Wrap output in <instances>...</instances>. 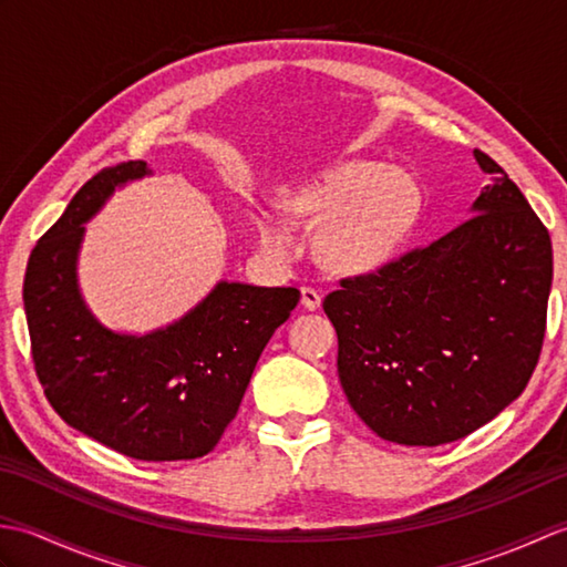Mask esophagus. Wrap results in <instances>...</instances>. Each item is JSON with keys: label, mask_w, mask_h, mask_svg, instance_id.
Masks as SVG:
<instances>
[{"label": "esophagus", "mask_w": 567, "mask_h": 567, "mask_svg": "<svg viewBox=\"0 0 567 567\" xmlns=\"http://www.w3.org/2000/svg\"><path fill=\"white\" fill-rule=\"evenodd\" d=\"M302 307L307 311H317L321 307V295L311 290V287H302Z\"/></svg>", "instance_id": "obj_1"}]
</instances>
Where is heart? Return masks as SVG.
<instances>
[{
	"label": "heart",
	"instance_id": "heart-1",
	"mask_svg": "<svg viewBox=\"0 0 567 567\" xmlns=\"http://www.w3.org/2000/svg\"><path fill=\"white\" fill-rule=\"evenodd\" d=\"M287 219L311 228V256L336 277L378 275L402 256L424 214V189L402 167L346 158L277 192ZM265 252L290 256L292 234L277 216L258 212Z\"/></svg>",
	"mask_w": 567,
	"mask_h": 567
}]
</instances>
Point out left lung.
I'll list each match as a JSON object with an SVG mask.
<instances>
[{
  "label": "left lung",
  "instance_id": "left-lung-1",
  "mask_svg": "<svg viewBox=\"0 0 567 567\" xmlns=\"http://www.w3.org/2000/svg\"><path fill=\"white\" fill-rule=\"evenodd\" d=\"M453 231L323 299L348 404L380 439L441 445L485 426L532 380L553 280L548 228L509 175Z\"/></svg>",
  "mask_w": 567,
  "mask_h": 567
}]
</instances>
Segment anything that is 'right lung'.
<instances>
[{"label": "right lung", "instance_id": "obj_1", "mask_svg": "<svg viewBox=\"0 0 567 567\" xmlns=\"http://www.w3.org/2000/svg\"><path fill=\"white\" fill-rule=\"evenodd\" d=\"M146 175V163L128 161L82 185L31 252L23 309L35 375L68 426L136 461H192L231 424L262 348L290 319L299 290L221 280L165 329H106L78 285L84 224L116 187Z\"/></svg>", "mask_w": 567, "mask_h": 567}]
</instances>
